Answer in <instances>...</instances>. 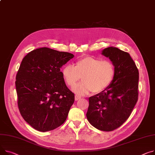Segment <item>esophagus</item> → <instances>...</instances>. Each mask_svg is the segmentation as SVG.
I'll return each instance as SVG.
<instances>
[{
  "label": "esophagus",
  "instance_id": "1",
  "mask_svg": "<svg viewBox=\"0 0 155 155\" xmlns=\"http://www.w3.org/2000/svg\"><path fill=\"white\" fill-rule=\"evenodd\" d=\"M81 98V97H80V96H78V95H75V100L76 101H77V100H80Z\"/></svg>",
  "mask_w": 155,
  "mask_h": 155
}]
</instances>
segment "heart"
I'll use <instances>...</instances> for the list:
<instances>
[{"instance_id":"1","label":"heart","mask_w":155,"mask_h":155,"mask_svg":"<svg viewBox=\"0 0 155 155\" xmlns=\"http://www.w3.org/2000/svg\"><path fill=\"white\" fill-rule=\"evenodd\" d=\"M62 74L66 84L74 87L81 79L83 81L74 88L79 94H86L90 91L94 94L106 90L112 83L116 74L115 66L110 60L86 57L78 60L75 66L66 65Z\"/></svg>"}]
</instances>
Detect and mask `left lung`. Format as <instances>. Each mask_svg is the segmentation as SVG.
<instances>
[{
	"instance_id": "left-lung-1",
	"label": "left lung",
	"mask_w": 155,
	"mask_h": 155,
	"mask_svg": "<svg viewBox=\"0 0 155 155\" xmlns=\"http://www.w3.org/2000/svg\"><path fill=\"white\" fill-rule=\"evenodd\" d=\"M102 54L114 64L116 74L106 90L89 98L87 118L95 128L111 131L127 121L137 104L139 72L126 51L110 47L103 50Z\"/></svg>"
}]
</instances>
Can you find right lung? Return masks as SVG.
Returning a JSON list of instances; mask_svg holds the SVG:
<instances>
[{
	"label": "right lung",
	"mask_w": 155,
	"mask_h": 155,
	"mask_svg": "<svg viewBox=\"0 0 155 155\" xmlns=\"http://www.w3.org/2000/svg\"><path fill=\"white\" fill-rule=\"evenodd\" d=\"M73 54L47 47L31 51L23 58L16 75L19 111L24 120L42 132L65 121L75 101L60 68Z\"/></svg>",
	"instance_id": "obj_1"
}]
</instances>
